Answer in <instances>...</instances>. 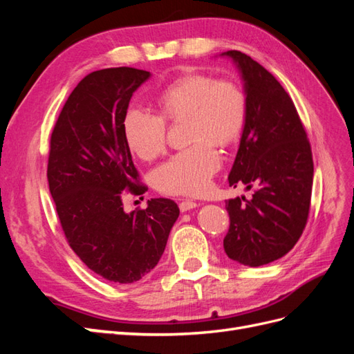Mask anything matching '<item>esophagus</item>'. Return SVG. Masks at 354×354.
<instances>
[{"label": "esophagus", "mask_w": 354, "mask_h": 354, "mask_svg": "<svg viewBox=\"0 0 354 354\" xmlns=\"http://www.w3.org/2000/svg\"><path fill=\"white\" fill-rule=\"evenodd\" d=\"M178 207H180V211H181V212H187V211H190V209L196 208L198 203L194 202V201H190V199H186V201H181Z\"/></svg>", "instance_id": "1"}]
</instances>
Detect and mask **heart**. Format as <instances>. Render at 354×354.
I'll list each match as a JSON object with an SVG mask.
<instances>
[{
    "label": "heart",
    "mask_w": 354,
    "mask_h": 354,
    "mask_svg": "<svg viewBox=\"0 0 354 354\" xmlns=\"http://www.w3.org/2000/svg\"><path fill=\"white\" fill-rule=\"evenodd\" d=\"M159 116L131 108L124 118V137L130 151L142 159H153L165 147V121L187 120L192 145L153 171V183L169 195H199L209 187L220 168L221 147L239 137L246 115L243 91L226 80L192 73L169 84L158 95Z\"/></svg>",
    "instance_id": "obj_1"
}]
</instances>
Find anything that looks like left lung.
I'll return each mask as SVG.
<instances>
[{
    "mask_svg": "<svg viewBox=\"0 0 354 354\" xmlns=\"http://www.w3.org/2000/svg\"><path fill=\"white\" fill-rule=\"evenodd\" d=\"M243 81L246 115L229 185L252 189L250 199L226 201L227 257L259 267L294 248L306 227L313 186V158L295 106L281 82L241 51H224Z\"/></svg>",
    "mask_w": 354,
    "mask_h": 354,
    "instance_id": "1",
    "label": "left lung"
}]
</instances>
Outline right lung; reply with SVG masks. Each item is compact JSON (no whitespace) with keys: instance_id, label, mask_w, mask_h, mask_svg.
Segmentation results:
<instances>
[{"instance_id":"1","label":"right lung","mask_w":354,"mask_h":354,"mask_svg":"<svg viewBox=\"0 0 354 354\" xmlns=\"http://www.w3.org/2000/svg\"><path fill=\"white\" fill-rule=\"evenodd\" d=\"M151 78L134 68L88 73L71 93L51 134L47 178L73 252L90 270L116 283L151 273L164 254L180 209L171 199L125 212L124 190L145 194L124 118L133 93Z\"/></svg>"}]
</instances>
